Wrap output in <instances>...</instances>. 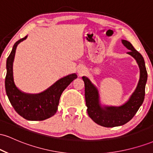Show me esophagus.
<instances>
[{
  "label": "esophagus",
  "mask_w": 153,
  "mask_h": 153,
  "mask_svg": "<svg viewBox=\"0 0 153 153\" xmlns=\"http://www.w3.org/2000/svg\"><path fill=\"white\" fill-rule=\"evenodd\" d=\"M85 69H84L83 68H79L78 69V71L77 72H78V75L80 76V75H82L84 73H85Z\"/></svg>",
  "instance_id": "esophagus-1"
}]
</instances>
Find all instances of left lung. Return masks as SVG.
Instances as JSON below:
<instances>
[{
  "label": "left lung",
  "instance_id": "1",
  "mask_svg": "<svg viewBox=\"0 0 153 153\" xmlns=\"http://www.w3.org/2000/svg\"><path fill=\"white\" fill-rule=\"evenodd\" d=\"M122 42L129 50L128 54L134 57L140 68V79L136 88L127 102L122 106H114L102 105L98 88L85 76L82 78L85 83V98L88 116L94 122L105 127H119L131 120L143 104L145 94L147 73L142 54L127 40Z\"/></svg>",
  "mask_w": 153,
  "mask_h": 153
}]
</instances>
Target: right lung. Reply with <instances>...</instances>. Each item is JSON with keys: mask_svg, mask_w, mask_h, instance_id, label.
Here are the masks:
<instances>
[{"mask_svg": "<svg viewBox=\"0 0 153 153\" xmlns=\"http://www.w3.org/2000/svg\"><path fill=\"white\" fill-rule=\"evenodd\" d=\"M27 36L21 39L14 44L7 58L5 86L8 99L19 115L29 121H42L55 114L63 91L78 76L75 73H73L63 77L39 94H28L19 89L13 79V61L17 46Z\"/></svg>", "mask_w": 153, "mask_h": 153, "instance_id": "obj_1", "label": "right lung"}]
</instances>
